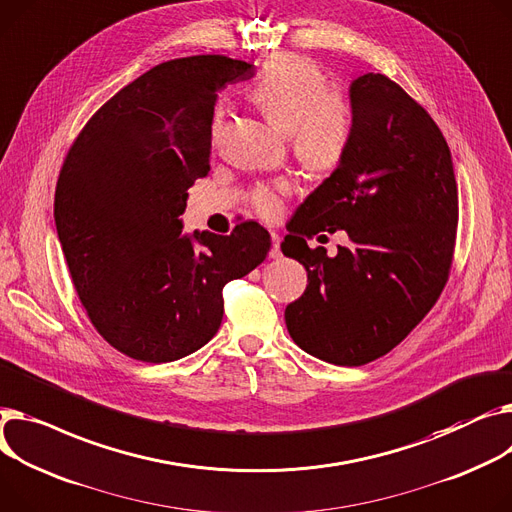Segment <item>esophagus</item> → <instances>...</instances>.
Wrapping results in <instances>:
<instances>
[{
  "mask_svg": "<svg viewBox=\"0 0 512 512\" xmlns=\"http://www.w3.org/2000/svg\"><path fill=\"white\" fill-rule=\"evenodd\" d=\"M280 255H282V251H280V234L271 230V251H269V257L278 259Z\"/></svg>",
  "mask_w": 512,
  "mask_h": 512,
  "instance_id": "1",
  "label": "esophagus"
}]
</instances>
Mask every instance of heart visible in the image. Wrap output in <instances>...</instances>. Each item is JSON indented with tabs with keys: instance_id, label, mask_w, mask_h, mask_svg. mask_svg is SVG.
<instances>
[{
	"instance_id": "1",
	"label": "heart",
	"mask_w": 512,
	"mask_h": 512,
	"mask_svg": "<svg viewBox=\"0 0 512 512\" xmlns=\"http://www.w3.org/2000/svg\"><path fill=\"white\" fill-rule=\"evenodd\" d=\"M249 96L267 121L288 133L298 162L313 173H329L348 154L354 119L348 98L329 88L325 74L309 57L280 53L271 57ZM222 125V113L214 117V138ZM288 183H261L251 191L253 210L267 220L282 214Z\"/></svg>"
}]
</instances>
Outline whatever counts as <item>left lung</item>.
Instances as JSON below:
<instances>
[{
  "instance_id": "left-lung-1",
  "label": "left lung",
  "mask_w": 512,
  "mask_h": 512,
  "mask_svg": "<svg viewBox=\"0 0 512 512\" xmlns=\"http://www.w3.org/2000/svg\"><path fill=\"white\" fill-rule=\"evenodd\" d=\"M348 154L288 224L282 251L306 269L286 306L294 344L337 366L391 352L428 315L449 280L459 195L447 140L422 105L383 74L350 86ZM346 229L329 258L305 238Z\"/></svg>"
}]
</instances>
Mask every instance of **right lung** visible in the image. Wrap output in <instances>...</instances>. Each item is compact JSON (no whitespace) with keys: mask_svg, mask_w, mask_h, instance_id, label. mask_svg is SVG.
I'll return each mask as SVG.
<instances>
[{"mask_svg":"<svg viewBox=\"0 0 512 512\" xmlns=\"http://www.w3.org/2000/svg\"><path fill=\"white\" fill-rule=\"evenodd\" d=\"M253 74L224 55L164 61L109 98L63 160L55 226L74 288L94 329L133 360L173 362L206 346L222 288L271 247L257 222L183 236L179 220L187 189L210 170L218 90Z\"/></svg>","mask_w":512,"mask_h":512,"instance_id":"add662e5","label":"right lung"}]
</instances>
